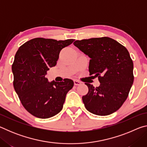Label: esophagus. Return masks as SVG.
<instances>
[{"instance_id":"34e87169","label":"esophagus","mask_w":147,"mask_h":147,"mask_svg":"<svg viewBox=\"0 0 147 147\" xmlns=\"http://www.w3.org/2000/svg\"><path fill=\"white\" fill-rule=\"evenodd\" d=\"M80 84H81V82L78 80H74V84L75 86H79Z\"/></svg>"}]
</instances>
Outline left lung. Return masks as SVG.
<instances>
[{
    "instance_id": "1",
    "label": "left lung",
    "mask_w": 147,
    "mask_h": 147,
    "mask_svg": "<svg viewBox=\"0 0 147 147\" xmlns=\"http://www.w3.org/2000/svg\"><path fill=\"white\" fill-rule=\"evenodd\" d=\"M73 44L90 58L89 73L100 83L96 88L85 84L89 91L82 100L87 110L102 116L114 113L126 100L134 82V64L128 50L108 37L76 40Z\"/></svg>"
}]
</instances>
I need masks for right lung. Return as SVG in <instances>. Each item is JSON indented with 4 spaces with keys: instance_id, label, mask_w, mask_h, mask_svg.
<instances>
[{
    "instance_id": "right-lung-1",
    "label": "right lung",
    "mask_w": 147,
    "mask_h": 147,
    "mask_svg": "<svg viewBox=\"0 0 147 147\" xmlns=\"http://www.w3.org/2000/svg\"><path fill=\"white\" fill-rule=\"evenodd\" d=\"M74 41L34 38L17 51L12 65L13 87L24 108L32 115L50 118L63 108L66 94L73 88L74 82L65 78L60 82H50L45 75L49 68L56 65L61 49Z\"/></svg>"
}]
</instances>
